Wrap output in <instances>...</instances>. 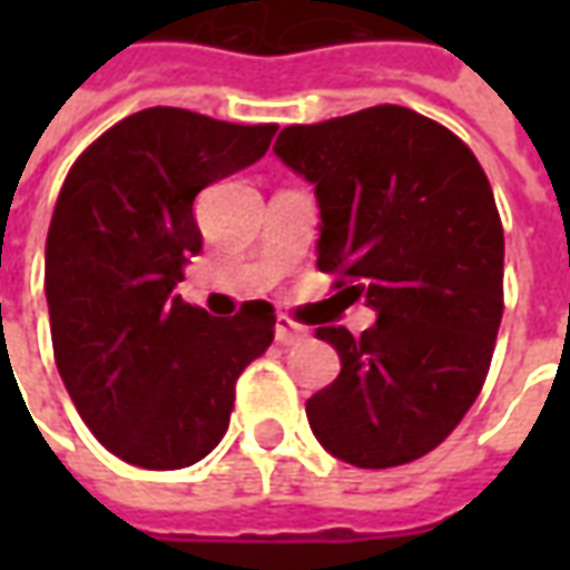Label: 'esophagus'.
<instances>
[{
    "instance_id": "esophagus-1",
    "label": "esophagus",
    "mask_w": 570,
    "mask_h": 570,
    "mask_svg": "<svg viewBox=\"0 0 570 570\" xmlns=\"http://www.w3.org/2000/svg\"><path fill=\"white\" fill-rule=\"evenodd\" d=\"M302 338H308L305 326H298L289 317H277V323H274V342L277 345H298Z\"/></svg>"
}]
</instances>
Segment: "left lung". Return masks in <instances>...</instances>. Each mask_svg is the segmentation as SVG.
Returning <instances> with one entry per match:
<instances>
[{
  "label": "left lung",
  "mask_w": 570,
  "mask_h": 570,
  "mask_svg": "<svg viewBox=\"0 0 570 570\" xmlns=\"http://www.w3.org/2000/svg\"><path fill=\"white\" fill-rule=\"evenodd\" d=\"M274 155L321 207L317 268L379 317L317 326L342 372L305 403L326 452L384 470L452 433L482 391L503 314V228L464 142L406 106L281 130Z\"/></svg>",
  "instance_id": "1"
}]
</instances>
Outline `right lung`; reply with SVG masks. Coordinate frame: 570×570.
<instances>
[{
  "instance_id": "right-lung-1",
  "label": "right lung",
  "mask_w": 570,
  "mask_h": 570,
  "mask_svg": "<svg viewBox=\"0 0 570 570\" xmlns=\"http://www.w3.org/2000/svg\"><path fill=\"white\" fill-rule=\"evenodd\" d=\"M274 130L155 106L91 142L60 188L45 244L57 372L128 464L179 470L210 454L237 375L272 345L268 302L219 321L174 289L204 244L198 191L259 161Z\"/></svg>"
}]
</instances>
